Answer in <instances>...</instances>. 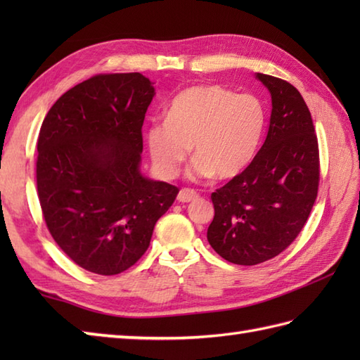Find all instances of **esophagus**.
Returning <instances> with one entry per match:
<instances>
[{
    "label": "esophagus",
    "instance_id": "obj_1",
    "mask_svg": "<svg viewBox=\"0 0 360 360\" xmlns=\"http://www.w3.org/2000/svg\"><path fill=\"white\" fill-rule=\"evenodd\" d=\"M198 198V192H195V190L192 188H182L179 190L178 196H176V200H178L179 202H190V201H195Z\"/></svg>",
    "mask_w": 360,
    "mask_h": 360
}]
</instances>
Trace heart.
<instances>
[{"mask_svg": "<svg viewBox=\"0 0 360 360\" xmlns=\"http://www.w3.org/2000/svg\"><path fill=\"white\" fill-rule=\"evenodd\" d=\"M165 116L145 133L153 165L162 178L178 172L190 143L196 155L187 168L190 179L235 178L254 159L266 125L258 97L212 83L179 91L168 102Z\"/></svg>", "mask_w": 360, "mask_h": 360, "instance_id": "obj_1", "label": "heart"}]
</instances>
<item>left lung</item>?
<instances>
[{"mask_svg":"<svg viewBox=\"0 0 360 360\" xmlns=\"http://www.w3.org/2000/svg\"><path fill=\"white\" fill-rule=\"evenodd\" d=\"M271 94L267 136L249 167L212 193L213 250L233 264L277 257L300 233L319 188V145L302 94L290 83L255 74Z\"/></svg>","mask_w":360,"mask_h":360,"instance_id":"1","label":"left lung"}]
</instances>
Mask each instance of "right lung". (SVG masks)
<instances>
[{"mask_svg":"<svg viewBox=\"0 0 360 360\" xmlns=\"http://www.w3.org/2000/svg\"><path fill=\"white\" fill-rule=\"evenodd\" d=\"M155 94L139 72L96 75L66 91L43 120L37 188L46 226L89 272L131 267L179 192L141 172L142 125Z\"/></svg>","mask_w":360,"mask_h":360,"instance_id":"right-lung-1","label":"right lung"}]
</instances>
